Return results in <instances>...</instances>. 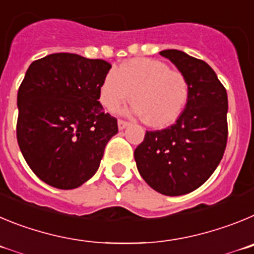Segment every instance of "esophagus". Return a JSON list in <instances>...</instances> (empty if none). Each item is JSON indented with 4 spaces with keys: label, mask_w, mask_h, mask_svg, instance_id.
<instances>
[{
    "label": "esophagus",
    "mask_w": 254,
    "mask_h": 254,
    "mask_svg": "<svg viewBox=\"0 0 254 254\" xmlns=\"http://www.w3.org/2000/svg\"><path fill=\"white\" fill-rule=\"evenodd\" d=\"M127 125H129V123L125 122V120H122V119H120V120H118V127H119V129H120V130L125 129Z\"/></svg>",
    "instance_id": "1"
}]
</instances>
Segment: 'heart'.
I'll use <instances>...</instances> for the list:
<instances>
[{"label": "heart", "instance_id": "b5f03b06", "mask_svg": "<svg viewBox=\"0 0 254 254\" xmlns=\"http://www.w3.org/2000/svg\"><path fill=\"white\" fill-rule=\"evenodd\" d=\"M134 101L130 113L143 116L154 127L172 124L189 101L190 83L181 70L171 69L157 59L136 58L124 62L107 73L100 86V101L109 111L125 101Z\"/></svg>", "mask_w": 254, "mask_h": 254}]
</instances>
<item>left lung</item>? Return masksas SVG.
I'll use <instances>...</instances> for the list:
<instances>
[{
  "mask_svg": "<svg viewBox=\"0 0 254 254\" xmlns=\"http://www.w3.org/2000/svg\"><path fill=\"white\" fill-rule=\"evenodd\" d=\"M159 54L186 74L189 101L175 124L145 132L134 158L153 190L180 196L205 184L223 158L228 140V96L206 62L176 49Z\"/></svg>",
  "mask_w": 254,
  "mask_h": 254,
  "instance_id": "1",
  "label": "left lung"
}]
</instances>
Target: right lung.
<instances>
[{
	"instance_id": "1",
	"label": "right lung",
	"mask_w": 254,
	"mask_h": 254,
	"mask_svg": "<svg viewBox=\"0 0 254 254\" xmlns=\"http://www.w3.org/2000/svg\"><path fill=\"white\" fill-rule=\"evenodd\" d=\"M111 64L78 54L34 61L17 92L16 135L25 161L42 181L72 190L99 170L118 120L105 114L100 86Z\"/></svg>"
}]
</instances>
